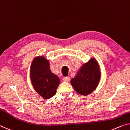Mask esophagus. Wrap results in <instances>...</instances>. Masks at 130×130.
<instances>
[{"mask_svg":"<svg viewBox=\"0 0 130 130\" xmlns=\"http://www.w3.org/2000/svg\"><path fill=\"white\" fill-rule=\"evenodd\" d=\"M63 80L65 82H69V80H70V78H69V76H66L63 77Z\"/></svg>","mask_w":130,"mask_h":130,"instance_id":"obj_1","label":"esophagus"}]
</instances>
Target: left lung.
Instances as JSON below:
<instances>
[{
  "mask_svg": "<svg viewBox=\"0 0 130 130\" xmlns=\"http://www.w3.org/2000/svg\"><path fill=\"white\" fill-rule=\"evenodd\" d=\"M100 70L98 61L94 58L90 59L80 68L71 84L79 94L87 96L94 89L99 83Z\"/></svg>",
  "mask_w": 130,
  "mask_h": 130,
  "instance_id": "left-lung-1",
  "label": "left lung"
}]
</instances>
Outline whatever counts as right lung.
I'll return each mask as SVG.
<instances>
[{
	"mask_svg": "<svg viewBox=\"0 0 130 130\" xmlns=\"http://www.w3.org/2000/svg\"><path fill=\"white\" fill-rule=\"evenodd\" d=\"M30 78L34 89L45 99H50L57 93L59 78L50 70L49 61L42 56H38L32 61Z\"/></svg>",
	"mask_w": 130,
	"mask_h": 130,
	"instance_id": "add662e5",
	"label": "right lung"
}]
</instances>
